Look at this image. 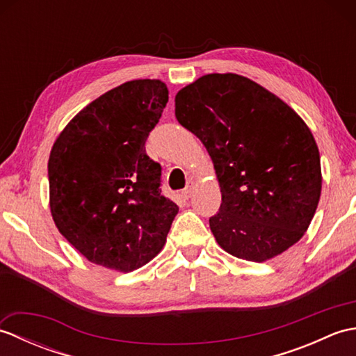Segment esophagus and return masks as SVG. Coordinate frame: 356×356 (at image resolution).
Here are the masks:
<instances>
[{
  "mask_svg": "<svg viewBox=\"0 0 356 356\" xmlns=\"http://www.w3.org/2000/svg\"><path fill=\"white\" fill-rule=\"evenodd\" d=\"M193 193H194V184L191 182V184H188V186L182 191V194H184L185 199H190L191 195H193Z\"/></svg>",
  "mask_w": 356,
  "mask_h": 356,
  "instance_id": "esophagus-1",
  "label": "esophagus"
}]
</instances>
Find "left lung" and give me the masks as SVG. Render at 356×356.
Listing matches in <instances>:
<instances>
[{"label": "left lung", "mask_w": 356, "mask_h": 356, "mask_svg": "<svg viewBox=\"0 0 356 356\" xmlns=\"http://www.w3.org/2000/svg\"><path fill=\"white\" fill-rule=\"evenodd\" d=\"M176 118L213 159L222 205L209 228L226 252L264 261L305 236L321 194L307 125L266 88L234 73L205 74L176 95Z\"/></svg>", "instance_id": "8db88e82"}]
</instances>
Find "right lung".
Wrapping results in <instances>:
<instances>
[{
	"label": "right lung",
	"mask_w": 356,
	"mask_h": 356,
	"mask_svg": "<svg viewBox=\"0 0 356 356\" xmlns=\"http://www.w3.org/2000/svg\"><path fill=\"white\" fill-rule=\"evenodd\" d=\"M166 102L162 81H128L81 110L51 148L53 220L92 263L130 272L165 245L179 207L162 194L145 142Z\"/></svg>",
	"instance_id": "obj_1"
}]
</instances>
